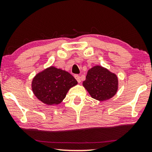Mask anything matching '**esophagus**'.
Segmentation results:
<instances>
[{"instance_id":"34e87169","label":"esophagus","mask_w":152,"mask_h":152,"mask_svg":"<svg viewBox=\"0 0 152 152\" xmlns=\"http://www.w3.org/2000/svg\"><path fill=\"white\" fill-rule=\"evenodd\" d=\"M74 77L76 79V81L78 82V83H80V82H81V78H80V76H78V75H75Z\"/></svg>"}]
</instances>
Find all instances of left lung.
Here are the masks:
<instances>
[{"label": "left lung", "mask_w": 152, "mask_h": 152, "mask_svg": "<svg viewBox=\"0 0 152 152\" xmlns=\"http://www.w3.org/2000/svg\"><path fill=\"white\" fill-rule=\"evenodd\" d=\"M83 86L91 96L99 101L112 98L118 90V78L116 74L101 66L89 69Z\"/></svg>", "instance_id": "left-lung-1"}]
</instances>
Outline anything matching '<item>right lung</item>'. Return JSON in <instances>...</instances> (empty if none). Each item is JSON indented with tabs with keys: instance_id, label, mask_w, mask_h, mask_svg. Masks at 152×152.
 I'll return each instance as SVG.
<instances>
[{
	"instance_id": "add662e5",
	"label": "right lung",
	"mask_w": 152,
	"mask_h": 152,
	"mask_svg": "<svg viewBox=\"0 0 152 152\" xmlns=\"http://www.w3.org/2000/svg\"><path fill=\"white\" fill-rule=\"evenodd\" d=\"M77 83L69 72L50 66L35 76L31 86L37 99L47 105H53L61 103L69 90Z\"/></svg>"
}]
</instances>
